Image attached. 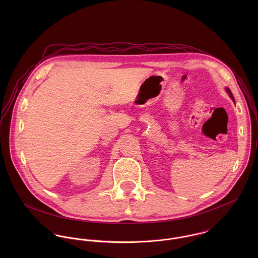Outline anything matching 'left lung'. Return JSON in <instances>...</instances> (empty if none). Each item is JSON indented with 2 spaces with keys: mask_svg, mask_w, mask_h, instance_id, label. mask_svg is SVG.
Segmentation results:
<instances>
[{
  "mask_svg": "<svg viewBox=\"0 0 258 258\" xmlns=\"http://www.w3.org/2000/svg\"><path fill=\"white\" fill-rule=\"evenodd\" d=\"M225 90H226V92L228 93V95H229V97L231 98V100H232V101L235 103V101H234V98H233V96H232V93H231V91L229 90V88H228V87H225Z\"/></svg>",
  "mask_w": 258,
  "mask_h": 258,
  "instance_id": "1",
  "label": "left lung"
}]
</instances>
